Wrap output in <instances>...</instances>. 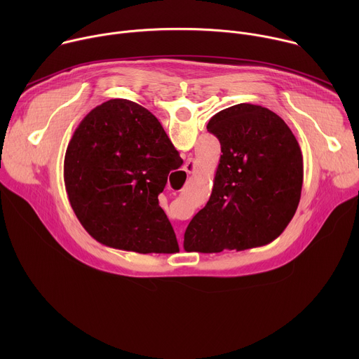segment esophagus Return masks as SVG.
Masks as SVG:
<instances>
[{
	"label": "esophagus",
	"instance_id": "34e87169",
	"mask_svg": "<svg viewBox=\"0 0 359 359\" xmlns=\"http://www.w3.org/2000/svg\"><path fill=\"white\" fill-rule=\"evenodd\" d=\"M183 169H184V172L186 173H194V170H196V161L194 159H187L186 161V163H184V166H183ZM179 244L182 245L183 244V237L182 236H179Z\"/></svg>",
	"mask_w": 359,
	"mask_h": 359
}]
</instances>
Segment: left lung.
<instances>
[{
	"label": "left lung",
	"instance_id": "left-lung-1",
	"mask_svg": "<svg viewBox=\"0 0 359 359\" xmlns=\"http://www.w3.org/2000/svg\"><path fill=\"white\" fill-rule=\"evenodd\" d=\"M208 130L222 144L210 198L189 223L186 251L247 250L276 240L298 208L304 165L287 123L260 105L216 114Z\"/></svg>",
	"mask_w": 359,
	"mask_h": 359
}]
</instances>
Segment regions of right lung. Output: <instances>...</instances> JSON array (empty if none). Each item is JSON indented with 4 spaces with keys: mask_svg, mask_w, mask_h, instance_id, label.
<instances>
[{
    "mask_svg": "<svg viewBox=\"0 0 359 359\" xmlns=\"http://www.w3.org/2000/svg\"><path fill=\"white\" fill-rule=\"evenodd\" d=\"M182 163L155 115L128 99L107 100L82 119L68 143L64 182L71 208L102 244L175 252L176 234L158 196Z\"/></svg>",
    "mask_w": 359,
    "mask_h": 359,
    "instance_id": "obj_1",
    "label": "right lung"
}]
</instances>
